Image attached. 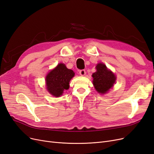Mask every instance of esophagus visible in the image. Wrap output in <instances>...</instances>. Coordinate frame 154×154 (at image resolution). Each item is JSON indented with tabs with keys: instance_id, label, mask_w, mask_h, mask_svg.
I'll return each mask as SVG.
<instances>
[{
	"instance_id": "esophagus-1",
	"label": "esophagus",
	"mask_w": 154,
	"mask_h": 154,
	"mask_svg": "<svg viewBox=\"0 0 154 154\" xmlns=\"http://www.w3.org/2000/svg\"><path fill=\"white\" fill-rule=\"evenodd\" d=\"M79 73L81 76H85V74H86V71L85 69H82V70L79 71Z\"/></svg>"
}]
</instances>
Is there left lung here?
Segmentation results:
<instances>
[{
  "instance_id": "obj_1",
  "label": "left lung",
  "mask_w": 154,
  "mask_h": 154,
  "mask_svg": "<svg viewBox=\"0 0 154 154\" xmlns=\"http://www.w3.org/2000/svg\"><path fill=\"white\" fill-rule=\"evenodd\" d=\"M96 72L92 75L94 87L99 93H106L113 86L116 77L104 63H98L96 66Z\"/></svg>"
}]
</instances>
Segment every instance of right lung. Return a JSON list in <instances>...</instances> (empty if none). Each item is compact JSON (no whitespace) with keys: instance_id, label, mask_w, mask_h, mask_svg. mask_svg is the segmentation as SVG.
Listing matches in <instances>:
<instances>
[{"instance_id":"add662e5","label":"right lung","mask_w":154,"mask_h":154,"mask_svg":"<svg viewBox=\"0 0 154 154\" xmlns=\"http://www.w3.org/2000/svg\"><path fill=\"white\" fill-rule=\"evenodd\" d=\"M74 76L73 71L69 69L63 63H59L46 78L48 91L55 97L60 96L63 91L69 87V82Z\"/></svg>"}]
</instances>
